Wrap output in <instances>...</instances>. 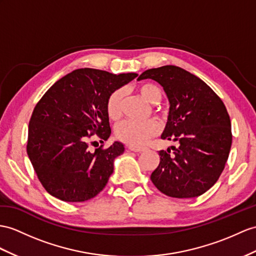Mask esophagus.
Listing matches in <instances>:
<instances>
[{"label": "esophagus", "instance_id": "1", "mask_svg": "<svg viewBox=\"0 0 256 256\" xmlns=\"http://www.w3.org/2000/svg\"><path fill=\"white\" fill-rule=\"evenodd\" d=\"M128 150L129 151H132V152H136V153H140V152H142V151H144V148H136V146H128Z\"/></svg>", "mask_w": 256, "mask_h": 256}]
</instances>
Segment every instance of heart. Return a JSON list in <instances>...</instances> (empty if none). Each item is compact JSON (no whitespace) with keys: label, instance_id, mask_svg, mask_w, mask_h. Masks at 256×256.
Instances as JSON below:
<instances>
[{"label":"heart","instance_id":"1","mask_svg":"<svg viewBox=\"0 0 256 256\" xmlns=\"http://www.w3.org/2000/svg\"><path fill=\"white\" fill-rule=\"evenodd\" d=\"M138 91L143 98L152 104L160 103L162 91L154 84H141L136 86ZM124 90L118 88L112 91L105 102V112L112 122H118L122 116ZM160 130L158 120H148L146 122L126 120L120 122L115 129L116 138L132 146H143L150 139L156 136Z\"/></svg>","mask_w":256,"mask_h":256}]
</instances>
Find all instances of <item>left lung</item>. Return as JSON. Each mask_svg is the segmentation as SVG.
Masks as SVG:
<instances>
[{
  "mask_svg": "<svg viewBox=\"0 0 256 256\" xmlns=\"http://www.w3.org/2000/svg\"><path fill=\"white\" fill-rule=\"evenodd\" d=\"M163 86L170 103L160 138L178 142L158 152L160 160L151 180L172 198H196L222 175L232 142L230 117L222 98L210 86L182 68L166 65L142 72Z\"/></svg>",
  "mask_w": 256,
  "mask_h": 256,
  "instance_id": "1",
  "label": "left lung"
}]
</instances>
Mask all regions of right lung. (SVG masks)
I'll return each instance as SVG.
<instances>
[{
	"instance_id": "1",
	"label": "right lung",
	"mask_w": 256,
	"mask_h": 256,
	"mask_svg": "<svg viewBox=\"0 0 256 256\" xmlns=\"http://www.w3.org/2000/svg\"><path fill=\"white\" fill-rule=\"evenodd\" d=\"M136 74H114L93 68H80L56 81L31 115L27 154L34 170L50 194L65 202H84L106 186L114 160L124 144L114 142L92 152L93 139L110 136L105 102Z\"/></svg>"
}]
</instances>
